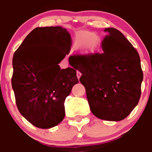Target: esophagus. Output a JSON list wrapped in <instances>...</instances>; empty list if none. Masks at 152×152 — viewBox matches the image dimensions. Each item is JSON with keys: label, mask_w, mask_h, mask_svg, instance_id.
<instances>
[{"label": "esophagus", "mask_w": 152, "mask_h": 152, "mask_svg": "<svg viewBox=\"0 0 152 152\" xmlns=\"http://www.w3.org/2000/svg\"><path fill=\"white\" fill-rule=\"evenodd\" d=\"M76 76H77L78 79H79V78L81 77V76H82V73H81L79 71H77L76 72Z\"/></svg>", "instance_id": "1"}]
</instances>
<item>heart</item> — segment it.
I'll use <instances>...</instances> for the list:
<instances>
[{
  "label": "heart",
  "mask_w": 152,
  "mask_h": 152,
  "mask_svg": "<svg viewBox=\"0 0 152 152\" xmlns=\"http://www.w3.org/2000/svg\"><path fill=\"white\" fill-rule=\"evenodd\" d=\"M97 36L91 32H85L79 36L76 45L80 48H90L97 41Z\"/></svg>",
  "instance_id": "heart-1"
}]
</instances>
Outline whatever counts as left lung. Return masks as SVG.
Instances as JSON below:
<instances>
[{
    "label": "left lung",
    "instance_id": "8db88e82",
    "mask_svg": "<svg viewBox=\"0 0 152 152\" xmlns=\"http://www.w3.org/2000/svg\"><path fill=\"white\" fill-rule=\"evenodd\" d=\"M102 53L75 54L69 59L76 62L82 73L92 113L102 120L120 121L138 104L143 75L138 53L120 31L107 28Z\"/></svg>",
    "mask_w": 152,
    "mask_h": 152
}]
</instances>
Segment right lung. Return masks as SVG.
Returning a JSON list of instances; mask_svg holds the SVG:
<instances>
[{
    "instance_id": "right-lung-1",
    "label": "right lung",
    "mask_w": 152,
    "mask_h": 152,
    "mask_svg": "<svg viewBox=\"0 0 152 152\" xmlns=\"http://www.w3.org/2000/svg\"><path fill=\"white\" fill-rule=\"evenodd\" d=\"M71 41L62 26L38 27L14 53L12 86L17 107L38 128L50 129L62 121L65 99L79 82L76 68L58 65L70 53Z\"/></svg>"
}]
</instances>
